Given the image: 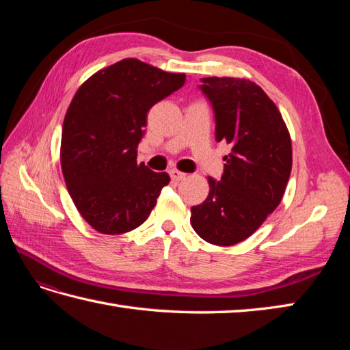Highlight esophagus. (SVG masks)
I'll list each match as a JSON object with an SVG mask.
<instances>
[{
	"label": "esophagus",
	"mask_w": 350,
	"mask_h": 350,
	"mask_svg": "<svg viewBox=\"0 0 350 350\" xmlns=\"http://www.w3.org/2000/svg\"><path fill=\"white\" fill-rule=\"evenodd\" d=\"M185 173H180V171H177V170H170V177L173 180H176V182H179V180H182V179H185Z\"/></svg>",
	"instance_id": "obj_1"
}]
</instances>
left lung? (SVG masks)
<instances>
[{
	"mask_svg": "<svg viewBox=\"0 0 350 350\" xmlns=\"http://www.w3.org/2000/svg\"><path fill=\"white\" fill-rule=\"evenodd\" d=\"M215 117V138L232 144L219 180L191 207V224L206 242L230 247L247 239L280 204L292 171V143L278 108L257 84L202 78Z\"/></svg>",
	"mask_w": 350,
	"mask_h": 350,
	"instance_id": "obj_1",
	"label": "left lung"
}]
</instances>
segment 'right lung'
Masks as SVG:
<instances>
[{
    "label": "right lung",
    "instance_id": "1",
    "mask_svg": "<svg viewBox=\"0 0 350 350\" xmlns=\"http://www.w3.org/2000/svg\"><path fill=\"white\" fill-rule=\"evenodd\" d=\"M185 73H168L126 58L79 87L62 133V168L83 218L103 234H120L148 218L167 173L137 163L147 113L183 87Z\"/></svg>",
    "mask_w": 350,
    "mask_h": 350
}]
</instances>
